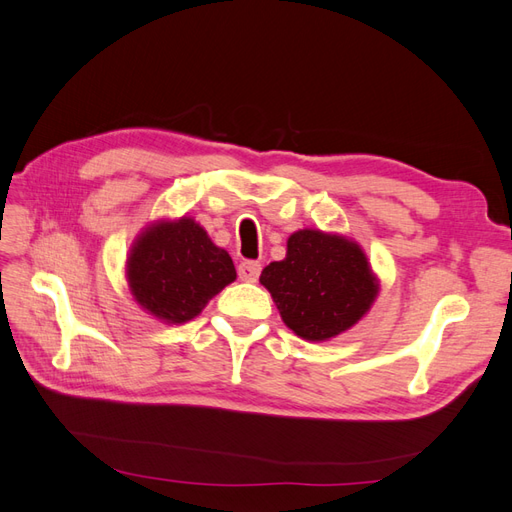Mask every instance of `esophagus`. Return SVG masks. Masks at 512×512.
Masks as SVG:
<instances>
[{
    "label": "esophagus",
    "instance_id": "esophagus-1",
    "mask_svg": "<svg viewBox=\"0 0 512 512\" xmlns=\"http://www.w3.org/2000/svg\"><path fill=\"white\" fill-rule=\"evenodd\" d=\"M260 262H256V260H243L241 265H239V277L243 282H256L258 280V275H260Z\"/></svg>",
    "mask_w": 512,
    "mask_h": 512
}]
</instances>
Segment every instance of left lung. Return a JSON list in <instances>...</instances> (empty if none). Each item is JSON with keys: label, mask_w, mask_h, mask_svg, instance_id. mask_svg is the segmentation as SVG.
Masks as SVG:
<instances>
[{"label": "left lung", "mask_w": 512, "mask_h": 512, "mask_svg": "<svg viewBox=\"0 0 512 512\" xmlns=\"http://www.w3.org/2000/svg\"><path fill=\"white\" fill-rule=\"evenodd\" d=\"M260 284L288 327L312 342L350 329L378 294L361 247L320 230L290 235L286 258L262 269Z\"/></svg>", "instance_id": "8db88e82"}]
</instances>
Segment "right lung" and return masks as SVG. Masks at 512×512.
I'll return each mask as SVG.
<instances>
[{"label": "right lung", "instance_id": "right-lung-1", "mask_svg": "<svg viewBox=\"0 0 512 512\" xmlns=\"http://www.w3.org/2000/svg\"><path fill=\"white\" fill-rule=\"evenodd\" d=\"M232 258L194 220L147 228L128 260L134 299L166 322H188L235 282Z\"/></svg>", "mask_w": 512, "mask_h": 512}]
</instances>
